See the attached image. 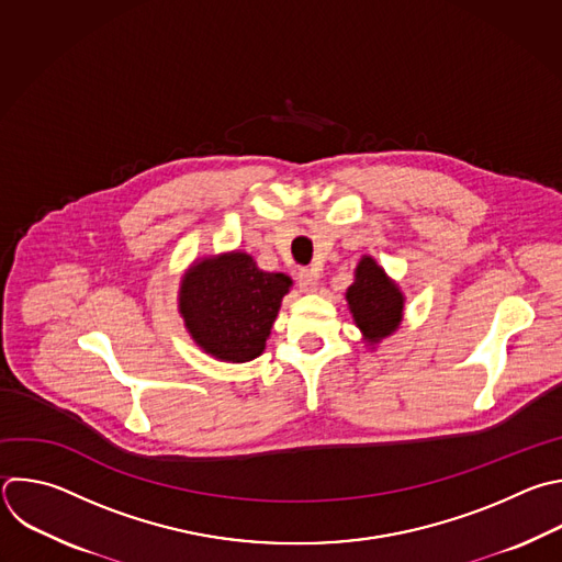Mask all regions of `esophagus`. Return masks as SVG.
I'll return each mask as SVG.
<instances>
[{"label":"esophagus","instance_id":"34e87169","mask_svg":"<svg viewBox=\"0 0 562 562\" xmlns=\"http://www.w3.org/2000/svg\"><path fill=\"white\" fill-rule=\"evenodd\" d=\"M317 271L315 269H300L297 271V284L304 293H313L317 289Z\"/></svg>","mask_w":562,"mask_h":562}]
</instances>
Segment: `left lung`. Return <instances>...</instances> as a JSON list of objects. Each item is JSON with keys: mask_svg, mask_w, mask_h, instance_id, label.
Returning a JSON list of instances; mask_svg holds the SVG:
<instances>
[{"mask_svg": "<svg viewBox=\"0 0 562 562\" xmlns=\"http://www.w3.org/2000/svg\"><path fill=\"white\" fill-rule=\"evenodd\" d=\"M346 300L355 324L372 344L391 335L402 322L404 295L372 258H361L357 265L355 282L348 286Z\"/></svg>", "mask_w": 562, "mask_h": 562, "instance_id": "8db88e82", "label": "left lung"}]
</instances>
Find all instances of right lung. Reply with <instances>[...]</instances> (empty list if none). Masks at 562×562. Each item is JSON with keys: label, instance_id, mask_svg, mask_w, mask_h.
Segmentation results:
<instances>
[{"label": "right lung", "instance_id": "1", "mask_svg": "<svg viewBox=\"0 0 562 562\" xmlns=\"http://www.w3.org/2000/svg\"><path fill=\"white\" fill-rule=\"evenodd\" d=\"M291 280L260 271L251 256L210 258L184 276L180 313L201 348L225 361H249L265 350Z\"/></svg>", "mask_w": 562, "mask_h": 562}]
</instances>
